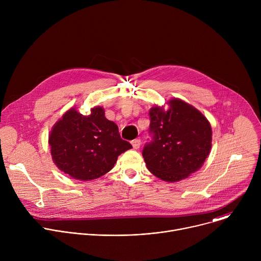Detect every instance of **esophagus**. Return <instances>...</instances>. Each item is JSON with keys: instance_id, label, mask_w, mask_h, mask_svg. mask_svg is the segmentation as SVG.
<instances>
[{"instance_id": "obj_1", "label": "esophagus", "mask_w": 261, "mask_h": 261, "mask_svg": "<svg viewBox=\"0 0 261 261\" xmlns=\"http://www.w3.org/2000/svg\"><path fill=\"white\" fill-rule=\"evenodd\" d=\"M131 144H132L134 150H137V148H139V146H140V144H141V141H140V139H133V140L131 141Z\"/></svg>"}]
</instances>
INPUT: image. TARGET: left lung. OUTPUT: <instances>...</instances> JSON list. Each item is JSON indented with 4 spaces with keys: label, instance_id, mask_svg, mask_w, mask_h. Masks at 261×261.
Masks as SVG:
<instances>
[{
    "label": "left lung",
    "instance_id": "obj_1",
    "mask_svg": "<svg viewBox=\"0 0 261 261\" xmlns=\"http://www.w3.org/2000/svg\"><path fill=\"white\" fill-rule=\"evenodd\" d=\"M168 108L150 109L153 140L142 151L147 169L162 180L174 182L199 170L212 148V127L191 104L178 98Z\"/></svg>",
    "mask_w": 261,
    "mask_h": 261
}]
</instances>
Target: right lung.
Returning <instances> with one entry per match:
<instances>
[{
    "instance_id": "add662e5",
    "label": "right lung",
    "mask_w": 261,
    "mask_h": 261,
    "mask_svg": "<svg viewBox=\"0 0 261 261\" xmlns=\"http://www.w3.org/2000/svg\"><path fill=\"white\" fill-rule=\"evenodd\" d=\"M48 143L57 167L80 180H91L113 169L118 157L132 148L121 138L119 128L105 118L102 106L89 116L72 107L54 125Z\"/></svg>"
}]
</instances>
